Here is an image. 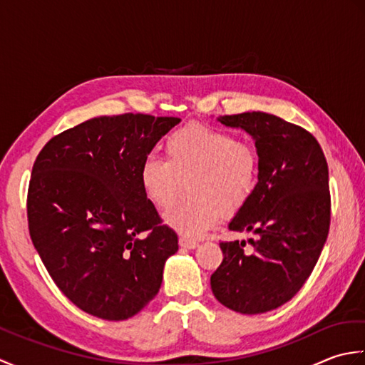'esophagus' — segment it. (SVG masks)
Wrapping results in <instances>:
<instances>
[{
	"label": "esophagus",
	"mask_w": 365,
	"mask_h": 365,
	"mask_svg": "<svg viewBox=\"0 0 365 365\" xmlns=\"http://www.w3.org/2000/svg\"><path fill=\"white\" fill-rule=\"evenodd\" d=\"M178 245L185 247V250H196V247L199 246V243L195 242V240H188V238H183V237L178 240Z\"/></svg>",
	"instance_id": "1"
}]
</instances>
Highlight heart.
Masks as SVG:
<instances>
[{
    "mask_svg": "<svg viewBox=\"0 0 365 365\" xmlns=\"http://www.w3.org/2000/svg\"><path fill=\"white\" fill-rule=\"evenodd\" d=\"M165 161L147 157L138 170L145 199L168 210L188 182L190 202L165 215L168 226L183 238L205 235L221 215H237L254 196L260 158L255 145L229 131L192 123L173 131L163 144Z\"/></svg>",
    "mask_w": 365,
    "mask_h": 365,
    "instance_id": "heart-1",
    "label": "heart"
}]
</instances>
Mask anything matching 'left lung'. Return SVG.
Returning a JSON list of instances; mask_svg holds the SVG:
<instances>
[{
  "instance_id": "8db88e82",
  "label": "left lung",
  "mask_w": 365,
  "mask_h": 365,
  "mask_svg": "<svg viewBox=\"0 0 365 365\" xmlns=\"http://www.w3.org/2000/svg\"><path fill=\"white\" fill-rule=\"evenodd\" d=\"M255 141L259 183L250 202L229 222L252 232L246 242H222L224 259L210 277L215 298L240 314H263L290 301L317 265L331 221L328 163L319 141L274 114L221 115Z\"/></svg>"
}]
</instances>
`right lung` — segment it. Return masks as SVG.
Returning <instances> with one entry per match:
<instances>
[{
    "mask_svg": "<svg viewBox=\"0 0 365 365\" xmlns=\"http://www.w3.org/2000/svg\"><path fill=\"white\" fill-rule=\"evenodd\" d=\"M178 122L100 115L51 138L37 155L29 235L54 284L81 311L127 320L158 293L178 238L145 199L138 170Z\"/></svg>",
    "mask_w": 365,
    "mask_h": 365,
    "instance_id": "1",
    "label": "right lung"
}]
</instances>
